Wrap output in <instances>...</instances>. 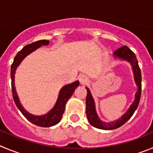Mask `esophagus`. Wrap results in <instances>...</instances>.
I'll return each mask as SVG.
<instances>
[{
	"mask_svg": "<svg viewBox=\"0 0 153 153\" xmlns=\"http://www.w3.org/2000/svg\"><path fill=\"white\" fill-rule=\"evenodd\" d=\"M78 80H79L80 83L82 84V85H85V84H86L88 82V78L84 75H80L79 78H78Z\"/></svg>",
	"mask_w": 153,
	"mask_h": 153,
	"instance_id": "obj_1",
	"label": "esophagus"
}]
</instances>
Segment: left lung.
<instances>
[{
    "instance_id": "1",
    "label": "left lung",
    "mask_w": 153,
    "mask_h": 153,
    "mask_svg": "<svg viewBox=\"0 0 153 153\" xmlns=\"http://www.w3.org/2000/svg\"><path fill=\"white\" fill-rule=\"evenodd\" d=\"M114 56L115 58H117L120 59L126 60L130 63L133 69V75H134V81L136 85L138 87V90L135 94V100L133 104L130 105V108L128 111L121 117L119 120L115 121H112L110 123H106L104 121H101L97 116V112L95 109V104L94 100L93 97L91 94L90 90L86 88L87 90V97H86V114L88 120L91 126L94 127L101 129V130H114L117 128L120 127L122 125L124 124L126 121L130 119L133 114H134L135 111L137 109V107L140 103V97H141V91H142V77L141 71L139 67L138 61H137V56L134 54L133 51L130 50L126 46H123V47L117 49L114 53Z\"/></svg>"
}]
</instances>
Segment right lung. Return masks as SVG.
<instances>
[{
	"instance_id": "1",
	"label": "right lung",
	"mask_w": 153,
	"mask_h": 153,
	"mask_svg": "<svg viewBox=\"0 0 153 153\" xmlns=\"http://www.w3.org/2000/svg\"><path fill=\"white\" fill-rule=\"evenodd\" d=\"M49 40L42 39V40H39L33 42V43L28 44L26 46H24L15 56L13 64L11 65V70H10L12 93H13V100H14L16 107H18V109L23 114V116L25 117L30 122L36 125V126H42V127H49V126H54V125L57 124L58 123H59L62 119V117L63 113L65 111V104L67 103L68 99L71 97V96L72 95V94L75 91V88L79 85V82L78 81H76V82L71 84H68L67 85H65L60 90L57 101H56L54 107L51 111H49L47 114H45V115L35 116V115L30 114V113L27 112L23 108V106L20 104L19 97L17 96V94H16V88H15V71H16V68L19 66V65L22 62V60L26 56H28L31 53H33V51H35L36 49H37L40 46H47V45H49Z\"/></svg>"
}]
</instances>
